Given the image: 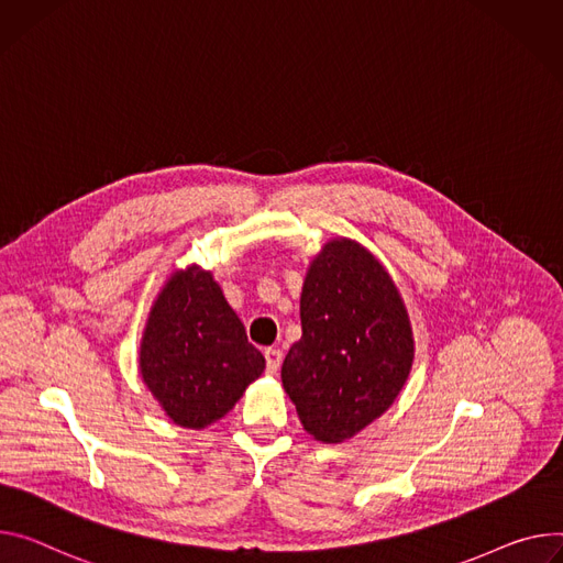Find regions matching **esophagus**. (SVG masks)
I'll list each match as a JSON object with an SVG mask.
<instances>
[{"label":"esophagus","instance_id":"1","mask_svg":"<svg viewBox=\"0 0 563 563\" xmlns=\"http://www.w3.org/2000/svg\"><path fill=\"white\" fill-rule=\"evenodd\" d=\"M265 360H267V373L276 375L280 371V364H283V350L280 347H267Z\"/></svg>","mask_w":563,"mask_h":563}]
</instances>
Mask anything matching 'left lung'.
Returning a JSON list of instances; mask_svg holds the SVG:
<instances>
[{
	"instance_id": "8db88e82",
	"label": "left lung",
	"mask_w": 563,
	"mask_h": 563,
	"mask_svg": "<svg viewBox=\"0 0 563 563\" xmlns=\"http://www.w3.org/2000/svg\"><path fill=\"white\" fill-rule=\"evenodd\" d=\"M300 328L283 362V388L314 440L345 442L388 411L411 373L406 305L364 244L332 238L305 274Z\"/></svg>"
}]
</instances>
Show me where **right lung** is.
I'll return each instance as SVG.
<instances>
[{"label":"right lung","mask_w":563,"mask_h":563,"mask_svg":"<svg viewBox=\"0 0 563 563\" xmlns=\"http://www.w3.org/2000/svg\"><path fill=\"white\" fill-rule=\"evenodd\" d=\"M265 371L242 321L211 272L177 269L152 302L139 347V375L164 413L184 429L222 420Z\"/></svg>","instance_id":"right-lung-1"}]
</instances>
